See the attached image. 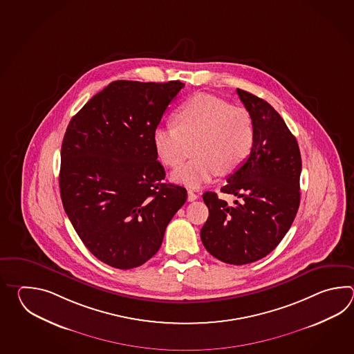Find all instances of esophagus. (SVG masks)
Instances as JSON below:
<instances>
[{"instance_id":"34e87169","label":"esophagus","mask_w":354,"mask_h":354,"mask_svg":"<svg viewBox=\"0 0 354 354\" xmlns=\"http://www.w3.org/2000/svg\"><path fill=\"white\" fill-rule=\"evenodd\" d=\"M187 194L188 201H195V200H197V197H198L194 191H188Z\"/></svg>"}]
</instances>
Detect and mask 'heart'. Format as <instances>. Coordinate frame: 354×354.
Wrapping results in <instances>:
<instances>
[{"label":"heart","mask_w":354,"mask_h":354,"mask_svg":"<svg viewBox=\"0 0 354 354\" xmlns=\"http://www.w3.org/2000/svg\"><path fill=\"white\" fill-rule=\"evenodd\" d=\"M174 124L154 129L153 148L165 166L176 168L186 158L189 145L196 144V159L172 174L174 182L189 188L203 187L220 174L239 169L256 140L254 120L247 109L207 93L180 106Z\"/></svg>","instance_id":"b5f03b06"}]
</instances>
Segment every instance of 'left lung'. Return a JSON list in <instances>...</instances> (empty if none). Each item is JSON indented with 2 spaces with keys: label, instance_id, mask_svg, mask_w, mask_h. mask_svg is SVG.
Instances as JSON below:
<instances>
[{
  "label": "left lung",
  "instance_id": "8db88e82",
  "mask_svg": "<svg viewBox=\"0 0 354 354\" xmlns=\"http://www.w3.org/2000/svg\"><path fill=\"white\" fill-rule=\"evenodd\" d=\"M252 113L256 140L245 163L227 177L221 192L236 196L229 206L205 192L209 218L203 247L224 263H252L271 253L294 223L300 205L301 154L286 122L267 101L236 88Z\"/></svg>",
  "mask_w": 354,
  "mask_h": 354
}]
</instances>
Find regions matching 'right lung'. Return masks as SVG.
Wrapping results in <instances>:
<instances>
[{"instance_id":"obj_1","label":"right lung","mask_w":354,"mask_h":354,"mask_svg":"<svg viewBox=\"0 0 354 354\" xmlns=\"http://www.w3.org/2000/svg\"><path fill=\"white\" fill-rule=\"evenodd\" d=\"M185 83L115 81L68 124L60 151L63 207L101 262L145 263L162 245L186 188L165 182L151 136Z\"/></svg>"}]
</instances>
